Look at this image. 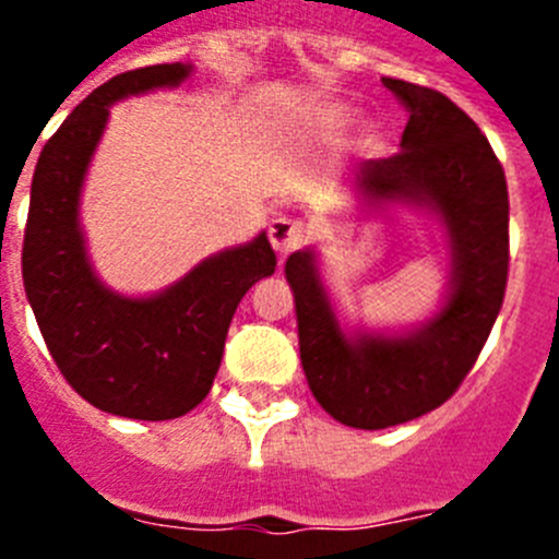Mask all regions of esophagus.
Listing matches in <instances>:
<instances>
[{
	"label": "esophagus",
	"mask_w": 559,
	"mask_h": 559,
	"mask_svg": "<svg viewBox=\"0 0 559 559\" xmlns=\"http://www.w3.org/2000/svg\"><path fill=\"white\" fill-rule=\"evenodd\" d=\"M269 237H271V246H274L280 254H288V251L299 249V246L308 240V226H305V221L283 215V218L271 221Z\"/></svg>",
	"instance_id": "1"
}]
</instances>
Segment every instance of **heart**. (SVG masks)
I'll return each mask as SVG.
<instances>
[{
    "instance_id": "heart-1",
    "label": "heart",
    "mask_w": 559,
    "mask_h": 559,
    "mask_svg": "<svg viewBox=\"0 0 559 559\" xmlns=\"http://www.w3.org/2000/svg\"><path fill=\"white\" fill-rule=\"evenodd\" d=\"M335 120H338V122H344V114H341V111H335Z\"/></svg>"
}]
</instances>
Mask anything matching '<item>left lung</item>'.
Wrapping results in <instances>:
<instances>
[{"mask_svg": "<svg viewBox=\"0 0 559 559\" xmlns=\"http://www.w3.org/2000/svg\"><path fill=\"white\" fill-rule=\"evenodd\" d=\"M383 86L408 122L400 153L364 162L358 187L369 201H414L445 221L453 249L445 310L403 338L349 341L313 254L296 251L285 263L310 392L330 417L367 431L417 419L453 397L496 324L510 276V192L487 136L437 88L394 78Z\"/></svg>", "mask_w": 559, "mask_h": 559, "instance_id": "1", "label": "left lung"}]
</instances>
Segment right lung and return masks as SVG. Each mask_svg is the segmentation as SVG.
<instances>
[{
  "label": "right lung",
  "mask_w": 559,
  "mask_h": 559,
  "mask_svg": "<svg viewBox=\"0 0 559 559\" xmlns=\"http://www.w3.org/2000/svg\"><path fill=\"white\" fill-rule=\"evenodd\" d=\"M187 72L185 63H156L97 86L49 136L33 173L24 290L69 386L117 417L173 419L199 406L218 374L237 305L276 269L265 235L210 257L153 299H122L88 269L78 199L108 106L147 88L176 86Z\"/></svg>",
  "instance_id": "add662e5"
}]
</instances>
